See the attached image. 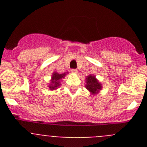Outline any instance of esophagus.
<instances>
[{"mask_svg": "<svg viewBox=\"0 0 147 147\" xmlns=\"http://www.w3.org/2000/svg\"><path fill=\"white\" fill-rule=\"evenodd\" d=\"M71 71L72 73H77V70L76 69H71Z\"/></svg>", "mask_w": 147, "mask_h": 147, "instance_id": "1", "label": "esophagus"}]
</instances>
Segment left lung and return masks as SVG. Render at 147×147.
Segmentation results:
<instances>
[{"label":"left lung","mask_w":147,"mask_h":147,"mask_svg":"<svg viewBox=\"0 0 147 147\" xmlns=\"http://www.w3.org/2000/svg\"><path fill=\"white\" fill-rule=\"evenodd\" d=\"M86 88L90 93L95 94L99 91V90H101L102 85L98 82V80H96L95 76L90 75L87 77Z\"/></svg>","instance_id":"1"}]
</instances>
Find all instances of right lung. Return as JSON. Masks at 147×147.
Segmentation results:
<instances>
[{
	"mask_svg": "<svg viewBox=\"0 0 147 147\" xmlns=\"http://www.w3.org/2000/svg\"><path fill=\"white\" fill-rule=\"evenodd\" d=\"M66 75L65 74H59L58 73H54L52 76V80H51V83L49 85V88L51 90H55L56 88H57L60 85L59 84V81L62 78H63Z\"/></svg>",
	"mask_w": 147,
	"mask_h": 147,
	"instance_id": "1",
	"label": "right lung"
}]
</instances>
